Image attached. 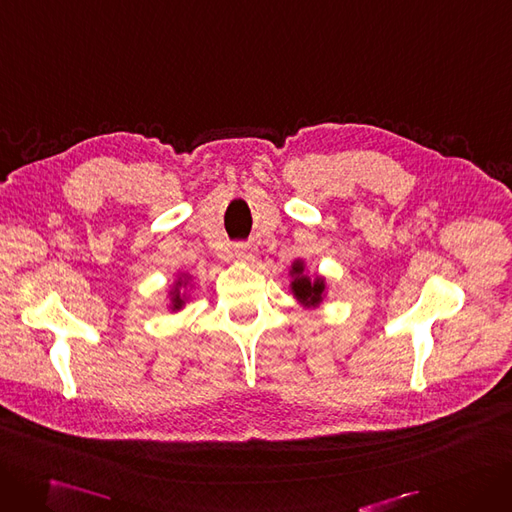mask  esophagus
<instances>
[{
	"mask_svg": "<svg viewBox=\"0 0 512 512\" xmlns=\"http://www.w3.org/2000/svg\"><path fill=\"white\" fill-rule=\"evenodd\" d=\"M232 255H234V259H236V261H242V263H247V261H251V259H253V253L249 251V247H247V245H234Z\"/></svg>",
	"mask_w": 512,
	"mask_h": 512,
	"instance_id": "esophagus-1",
	"label": "esophagus"
}]
</instances>
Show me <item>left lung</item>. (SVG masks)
<instances>
[{
	"label": "left lung",
	"instance_id": "left-lung-1",
	"mask_svg": "<svg viewBox=\"0 0 512 512\" xmlns=\"http://www.w3.org/2000/svg\"><path fill=\"white\" fill-rule=\"evenodd\" d=\"M292 282H290V290L297 301L305 307H317L321 301H324L326 294V280L324 278H309L305 272V263L301 259H297L292 263L290 270Z\"/></svg>",
	"mask_w": 512,
	"mask_h": 512
}]
</instances>
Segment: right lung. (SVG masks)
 I'll list each match as a JSON object with an SVG mask.
<instances>
[{
	"mask_svg": "<svg viewBox=\"0 0 512 512\" xmlns=\"http://www.w3.org/2000/svg\"><path fill=\"white\" fill-rule=\"evenodd\" d=\"M186 276H184V280L182 278H178V282H176V286L172 288V292H170V301H172V305H170V309L172 311H178V309H182V305H184V294L180 292V286H186Z\"/></svg>",
	"mask_w": 512,
	"mask_h": 512,
	"instance_id": "add662e5",
	"label": "right lung"
}]
</instances>
